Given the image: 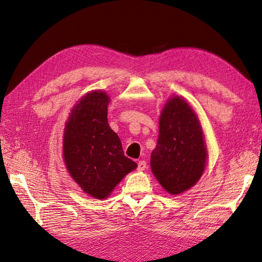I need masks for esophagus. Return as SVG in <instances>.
<instances>
[{
  "mask_svg": "<svg viewBox=\"0 0 262 262\" xmlns=\"http://www.w3.org/2000/svg\"><path fill=\"white\" fill-rule=\"evenodd\" d=\"M146 168H147V165H146L145 161H140V162H138V165H137L138 171H144Z\"/></svg>",
  "mask_w": 262,
  "mask_h": 262,
  "instance_id": "34e87169",
  "label": "esophagus"
}]
</instances>
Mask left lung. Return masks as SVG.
Returning a JSON list of instances; mask_svg holds the SVG:
<instances>
[{"mask_svg": "<svg viewBox=\"0 0 262 262\" xmlns=\"http://www.w3.org/2000/svg\"><path fill=\"white\" fill-rule=\"evenodd\" d=\"M207 151L196 114L179 97L165 103L160 118L157 147L151 154L154 176L166 191L188 190L202 177Z\"/></svg>", "mask_w": 262, "mask_h": 262, "instance_id": "1", "label": "left lung"}]
</instances>
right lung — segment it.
Wrapping results in <instances>:
<instances>
[{"label":"right lung","instance_id":"obj_1","mask_svg":"<svg viewBox=\"0 0 262 262\" xmlns=\"http://www.w3.org/2000/svg\"><path fill=\"white\" fill-rule=\"evenodd\" d=\"M109 97L93 91L83 97L69 117L64 161L70 174L93 198L108 197L137 164L125 157L118 135L108 124Z\"/></svg>","mask_w":262,"mask_h":262}]
</instances>
